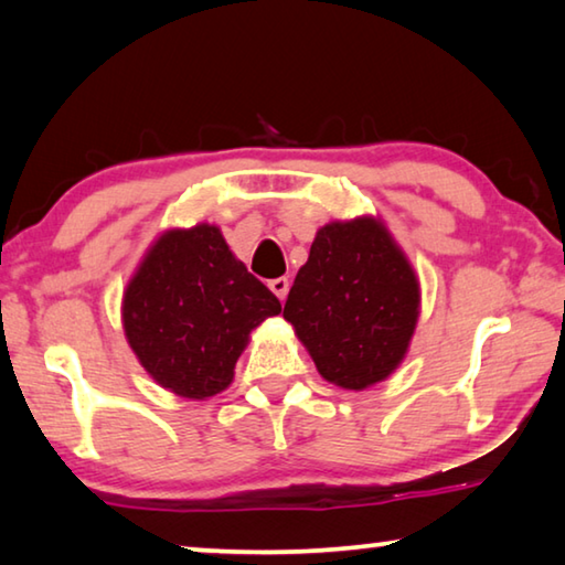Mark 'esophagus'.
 <instances>
[{
  "instance_id": "34e87169",
  "label": "esophagus",
  "mask_w": 565,
  "mask_h": 565,
  "mask_svg": "<svg viewBox=\"0 0 565 565\" xmlns=\"http://www.w3.org/2000/svg\"><path fill=\"white\" fill-rule=\"evenodd\" d=\"M289 286H291V281L286 279V276H281V279H274V281H269V289L279 296V301H284L286 296H289Z\"/></svg>"
}]
</instances>
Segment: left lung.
<instances>
[{
	"instance_id": "left-lung-1",
	"label": "left lung",
	"mask_w": 565,
	"mask_h": 565,
	"mask_svg": "<svg viewBox=\"0 0 565 565\" xmlns=\"http://www.w3.org/2000/svg\"><path fill=\"white\" fill-rule=\"evenodd\" d=\"M418 313V276L376 216L321 226L284 306L319 374L349 391L394 374Z\"/></svg>"
}]
</instances>
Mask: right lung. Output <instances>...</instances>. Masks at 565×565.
Here are the masks:
<instances>
[{
	"instance_id": "1",
	"label": "right lung",
	"mask_w": 565,
	"mask_h": 565,
	"mask_svg": "<svg viewBox=\"0 0 565 565\" xmlns=\"http://www.w3.org/2000/svg\"><path fill=\"white\" fill-rule=\"evenodd\" d=\"M279 313V299L214 224L159 234L121 299L134 356L161 388L191 401L228 388L252 331Z\"/></svg>"
}]
</instances>
